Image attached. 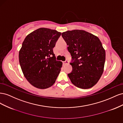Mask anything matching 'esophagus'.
<instances>
[{
  "instance_id": "obj_1",
  "label": "esophagus",
  "mask_w": 123,
  "mask_h": 123,
  "mask_svg": "<svg viewBox=\"0 0 123 123\" xmlns=\"http://www.w3.org/2000/svg\"><path fill=\"white\" fill-rule=\"evenodd\" d=\"M68 62H68V61H67V60H66L65 61L62 62V63H63V64H64V65L67 64H68Z\"/></svg>"
}]
</instances>
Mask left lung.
Returning a JSON list of instances; mask_svg holds the SVG:
<instances>
[{
  "label": "left lung",
  "instance_id": "1",
  "mask_svg": "<svg viewBox=\"0 0 123 123\" xmlns=\"http://www.w3.org/2000/svg\"><path fill=\"white\" fill-rule=\"evenodd\" d=\"M62 36L72 56V70L68 74L71 81L81 89L94 86L102 75L105 62V51L100 40L80 30L63 32Z\"/></svg>",
  "mask_w": 123,
  "mask_h": 123
}]
</instances>
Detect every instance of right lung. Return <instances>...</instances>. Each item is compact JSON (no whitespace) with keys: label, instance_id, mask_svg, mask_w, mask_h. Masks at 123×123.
I'll return each mask as SVG.
<instances>
[{"label":"right lung","instance_id":"add662e5","mask_svg":"<svg viewBox=\"0 0 123 123\" xmlns=\"http://www.w3.org/2000/svg\"><path fill=\"white\" fill-rule=\"evenodd\" d=\"M61 35L55 30L42 28L25 38L19 52V61L25 77L32 86L46 89L52 86L62 63L56 60L53 49Z\"/></svg>","mask_w":123,"mask_h":123}]
</instances>
